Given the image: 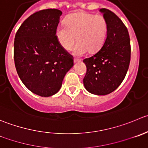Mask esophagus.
I'll list each match as a JSON object with an SVG mask.
<instances>
[{"instance_id":"1","label":"esophagus","mask_w":148,"mask_h":148,"mask_svg":"<svg viewBox=\"0 0 148 148\" xmlns=\"http://www.w3.org/2000/svg\"><path fill=\"white\" fill-rule=\"evenodd\" d=\"M80 61H81V60L80 59H77V58H74V64H75V63H79V62H80Z\"/></svg>"}]
</instances>
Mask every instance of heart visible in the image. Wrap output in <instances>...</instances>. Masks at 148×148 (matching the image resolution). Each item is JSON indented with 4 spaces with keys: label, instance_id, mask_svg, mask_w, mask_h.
Segmentation results:
<instances>
[{
    "label": "heart",
    "instance_id": "1",
    "mask_svg": "<svg viewBox=\"0 0 148 148\" xmlns=\"http://www.w3.org/2000/svg\"><path fill=\"white\" fill-rule=\"evenodd\" d=\"M65 24L59 25L56 35L60 45L66 50H72L74 56H81L89 51L91 53L97 52L103 46L106 38L108 24L101 15L85 12L70 14L66 18Z\"/></svg>",
    "mask_w": 148,
    "mask_h": 148
}]
</instances>
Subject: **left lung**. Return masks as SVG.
Returning a JSON list of instances; mask_svg holds the SVG:
<instances>
[{
	"label": "left lung",
	"instance_id": "8db88e82",
	"mask_svg": "<svg viewBox=\"0 0 148 148\" xmlns=\"http://www.w3.org/2000/svg\"><path fill=\"white\" fill-rule=\"evenodd\" d=\"M108 24L106 38L100 51L83 61L87 73L83 79L89 92L106 95L121 84L128 71L131 47L128 30L114 13L101 8Z\"/></svg>",
	"mask_w": 148,
	"mask_h": 148
}]
</instances>
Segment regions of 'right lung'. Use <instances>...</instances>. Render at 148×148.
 I'll return each mask as SVG.
<instances>
[{
    "mask_svg": "<svg viewBox=\"0 0 148 148\" xmlns=\"http://www.w3.org/2000/svg\"><path fill=\"white\" fill-rule=\"evenodd\" d=\"M61 14L54 8L34 13L20 26L14 39L17 74L29 90L41 97L58 92L74 66L72 56L56 35Z\"/></svg>",
    "mask_w": 148,
    "mask_h": 148,
    "instance_id": "1",
    "label": "right lung"
}]
</instances>
